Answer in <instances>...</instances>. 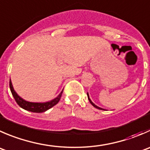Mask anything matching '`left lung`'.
<instances>
[{"instance_id":"left-lung-1","label":"left lung","mask_w":150,"mask_h":150,"mask_svg":"<svg viewBox=\"0 0 150 150\" xmlns=\"http://www.w3.org/2000/svg\"><path fill=\"white\" fill-rule=\"evenodd\" d=\"M87 97H88V100H89L90 103H91V104L92 105L94 106V108H97V109H100V110H105V109H103V108H100V107H98V106H97V105H96L94 104V103H93L92 101H91V99L89 98V95H88V93H87Z\"/></svg>"}]
</instances>
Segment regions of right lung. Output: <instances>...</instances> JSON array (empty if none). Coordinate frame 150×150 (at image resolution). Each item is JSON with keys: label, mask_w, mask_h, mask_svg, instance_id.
Returning a JSON list of instances; mask_svg holds the SVG:
<instances>
[{"label": "right lung", "mask_w": 150, "mask_h": 150, "mask_svg": "<svg viewBox=\"0 0 150 150\" xmlns=\"http://www.w3.org/2000/svg\"><path fill=\"white\" fill-rule=\"evenodd\" d=\"M9 87L11 94H12L14 100L17 102V104L19 105V106L21 107L22 108L25 109V110L33 112V113H42V112H45L48 110V109L51 108L52 107H53L55 105L59 103L61 97H62V92H63V90H62L60 94L56 98L53 99L50 101L44 102V103H33V102H29L24 100L17 94V93L14 91V87H13L12 83H11V79H10L9 81Z\"/></svg>", "instance_id": "right-lung-1"}]
</instances>
